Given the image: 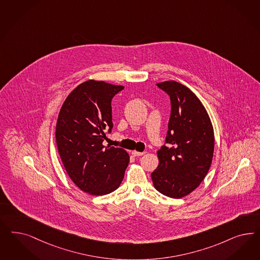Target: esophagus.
Here are the masks:
<instances>
[{
    "instance_id": "obj_1",
    "label": "esophagus",
    "mask_w": 260,
    "mask_h": 260,
    "mask_svg": "<svg viewBox=\"0 0 260 260\" xmlns=\"http://www.w3.org/2000/svg\"><path fill=\"white\" fill-rule=\"evenodd\" d=\"M145 154V152H138V151H132V155L133 156H143V155H144Z\"/></svg>"
}]
</instances>
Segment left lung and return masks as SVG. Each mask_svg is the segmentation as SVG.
<instances>
[{"label": "left lung", "instance_id": "1", "mask_svg": "<svg viewBox=\"0 0 260 260\" xmlns=\"http://www.w3.org/2000/svg\"><path fill=\"white\" fill-rule=\"evenodd\" d=\"M170 98L166 144L157 154L151 178L155 188L170 198L192 192L209 172L214 150L213 127L207 110L187 87L176 81L157 84Z\"/></svg>", "mask_w": 260, "mask_h": 260}]
</instances>
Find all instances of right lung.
I'll return each instance as SVG.
<instances>
[{
	"label": "right lung",
	"instance_id": "obj_1",
	"mask_svg": "<svg viewBox=\"0 0 260 260\" xmlns=\"http://www.w3.org/2000/svg\"><path fill=\"white\" fill-rule=\"evenodd\" d=\"M123 86L88 80L78 85L59 112L55 139L72 181L84 192L105 195L121 184L129 164L124 149L104 146L113 128L111 102Z\"/></svg>",
	"mask_w": 260,
	"mask_h": 260
}]
</instances>
